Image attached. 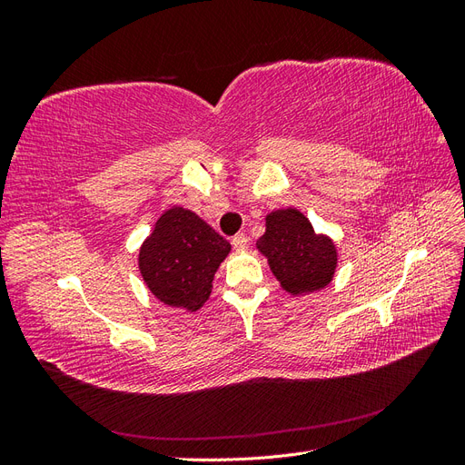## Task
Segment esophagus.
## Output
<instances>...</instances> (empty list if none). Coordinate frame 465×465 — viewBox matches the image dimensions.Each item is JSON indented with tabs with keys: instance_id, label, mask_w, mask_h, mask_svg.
Segmentation results:
<instances>
[{
	"instance_id": "esophagus-1",
	"label": "esophagus",
	"mask_w": 465,
	"mask_h": 465,
	"mask_svg": "<svg viewBox=\"0 0 465 465\" xmlns=\"http://www.w3.org/2000/svg\"><path fill=\"white\" fill-rule=\"evenodd\" d=\"M231 244L236 248V250H242L248 246V236L244 232H238L231 238Z\"/></svg>"
}]
</instances>
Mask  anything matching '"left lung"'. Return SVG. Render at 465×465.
Listing matches in <instances>:
<instances>
[{"mask_svg":"<svg viewBox=\"0 0 465 465\" xmlns=\"http://www.w3.org/2000/svg\"><path fill=\"white\" fill-rule=\"evenodd\" d=\"M258 250L270 262L277 281L291 294L326 287L335 272L337 254L328 236L316 234L297 209L273 211L265 219Z\"/></svg>","mask_w":465,"mask_h":465,"instance_id":"left-lung-1","label":"left lung"}]
</instances>
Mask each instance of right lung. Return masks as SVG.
I'll return each instance as SVG.
<instances>
[{
	"instance_id": "right-lung-1",
	"label": "right lung",
	"mask_w": 465,
	"mask_h": 465,
	"mask_svg": "<svg viewBox=\"0 0 465 465\" xmlns=\"http://www.w3.org/2000/svg\"><path fill=\"white\" fill-rule=\"evenodd\" d=\"M229 252L231 244L205 221L184 207H173L139 250V272L161 302L198 311Z\"/></svg>"
}]
</instances>
